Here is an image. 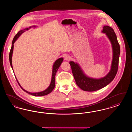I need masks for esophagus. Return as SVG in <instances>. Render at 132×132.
Listing matches in <instances>:
<instances>
[{
    "mask_svg": "<svg viewBox=\"0 0 132 132\" xmlns=\"http://www.w3.org/2000/svg\"><path fill=\"white\" fill-rule=\"evenodd\" d=\"M64 59L66 61H69L71 59V57L69 55H66L64 57Z\"/></svg>",
    "mask_w": 132,
    "mask_h": 132,
    "instance_id": "esophagus-1",
    "label": "esophagus"
}]
</instances>
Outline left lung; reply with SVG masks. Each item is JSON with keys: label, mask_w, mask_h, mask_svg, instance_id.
<instances>
[{"label": "left lung", "mask_w": 132, "mask_h": 132, "mask_svg": "<svg viewBox=\"0 0 132 132\" xmlns=\"http://www.w3.org/2000/svg\"><path fill=\"white\" fill-rule=\"evenodd\" d=\"M102 32L105 33L110 39L112 45L113 52L111 70L105 77L100 79L88 78L84 74L78 64L73 61L69 62L76 84L85 91L94 92L104 88L113 81L118 71L120 48L116 35L113 29L108 26L103 27Z\"/></svg>", "instance_id": "8db88e82"}]
</instances>
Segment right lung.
<instances>
[{"instance_id":"1","label":"right lung","mask_w":132,"mask_h":132,"mask_svg":"<svg viewBox=\"0 0 132 132\" xmlns=\"http://www.w3.org/2000/svg\"><path fill=\"white\" fill-rule=\"evenodd\" d=\"M31 27L29 28H30ZM29 28H26L25 29H24L23 30H21L20 31L18 32V33L15 35V36L14 37V38H13L12 41V45L11 46V50L10 51V53H9V61H10V65L13 69L12 64V55L13 50V47H14V44L15 43V42L16 40V39L19 38V36L22 34L23 33L24 31H25L26 30H29ZM63 61V58H60L58 59H57L56 61L55 62V63H54L53 66V69H52V79H51V83H50V86H49V87L47 88L46 89H45L44 91L43 92H41L39 93H30L27 90H25L24 89H23V88L21 87V86H20V85L19 84V82H18L16 78V79L17 80V81L18 82L19 86H20V87L21 88L26 92L27 93H28L29 94H31L32 95L34 96H44V95H45L47 94H49L50 93L53 89H54V88L55 87V75L56 74L57 71L58 70V69L59 68V67H60V65L61 63Z\"/></svg>"}]
</instances>
